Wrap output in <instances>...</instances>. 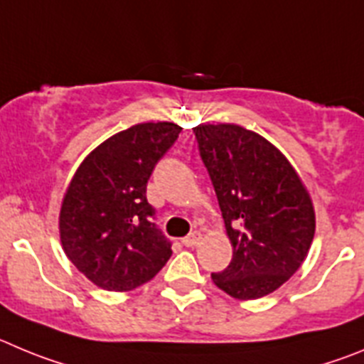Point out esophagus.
Masks as SVG:
<instances>
[{"instance_id": "esophagus-1", "label": "esophagus", "mask_w": 364, "mask_h": 364, "mask_svg": "<svg viewBox=\"0 0 364 364\" xmlns=\"http://www.w3.org/2000/svg\"><path fill=\"white\" fill-rule=\"evenodd\" d=\"M199 241H201V234L199 232H192L190 235H186L185 239H183V245L185 247H196V245H199Z\"/></svg>"}]
</instances>
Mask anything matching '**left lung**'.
Wrapping results in <instances>:
<instances>
[{"instance_id": "left-lung-1", "label": "left lung", "mask_w": 364, "mask_h": 364, "mask_svg": "<svg viewBox=\"0 0 364 364\" xmlns=\"http://www.w3.org/2000/svg\"><path fill=\"white\" fill-rule=\"evenodd\" d=\"M232 261L212 281L239 301L276 292L299 270L316 232L310 192L287 156L237 123L194 127Z\"/></svg>"}]
</instances>
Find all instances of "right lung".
Returning <instances> with one entry per match:
<instances>
[{"label": "right lung", "mask_w": 364, "mask_h": 364, "mask_svg": "<svg viewBox=\"0 0 364 364\" xmlns=\"http://www.w3.org/2000/svg\"><path fill=\"white\" fill-rule=\"evenodd\" d=\"M181 127L137 123L88 152L60 208V239L70 263L96 287L130 292L156 277L170 243L154 227L146 183Z\"/></svg>", "instance_id": "right-lung-1"}]
</instances>
